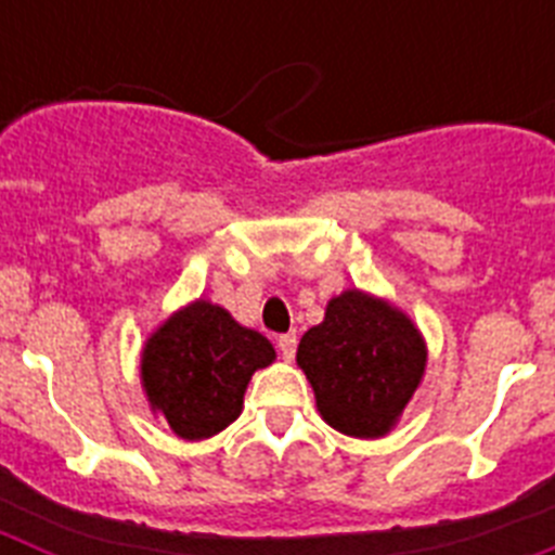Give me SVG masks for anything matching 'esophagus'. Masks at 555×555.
I'll use <instances>...</instances> for the list:
<instances>
[{
	"label": "esophagus",
	"mask_w": 555,
	"mask_h": 555,
	"mask_svg": "<svg viewBox=\"0 0 555 555\" xmlns=\"http://www.w3.org/2000/svg\"><path fill=\"white\" fill-rule=\"evenodd\" d=\"M278 350H281L283 361H292L294 352H297V336H294V333H283V336L278 338Z\"/></svg>",
	"instance_id": "34e87169"
}]
</instances>
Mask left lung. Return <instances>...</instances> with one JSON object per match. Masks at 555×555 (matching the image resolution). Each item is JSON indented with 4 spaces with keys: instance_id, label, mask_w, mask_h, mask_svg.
<instances>
[{
    "instance_id": "left-lung-1",
    "label": "left lung",
    "mask_w": 555,
    "mask_h": 555,
    "mask_svg": "<svg viewBox=\"0 0 555 555\" xmlns=\"http://www.w3.org/2000/svg\"><path fill=\"white\" fill-rule=\"evenodd\" d=\"M317 409L356 439L386 436L425 375L428 350L400 308L366 292H341L297 347Z\"/></svg>"
}]
</instances>
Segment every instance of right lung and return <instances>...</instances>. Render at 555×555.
<instances>
[{
    "instance_id": "add662e5",
    "label": "right lung",
    "mask_w": 555,
    "mask_h": 555,
    "mask_svg": "<svg viewBox=\"0 0 555 555\" xmlns=\"http://www.w3.org/2000/svg\"><path fill=\"white\" fill-rule=\"evenodd\" d=\"M272 361L267 336L238 325L222 306L194 300L146 338L141 386L152 411L180 439L197 442L238 420L249 377Z\"/></svg>"
}]
</instances>
